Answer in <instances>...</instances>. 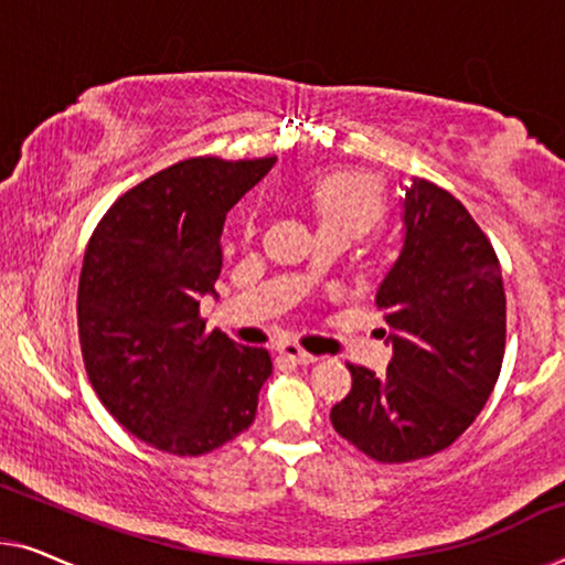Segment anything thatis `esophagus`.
Instances as JSON below:
<instances>
[{"label":"esophagus","mask_w":565,"mask_h":565,"mask_svg":"<svg viewBox=\"0 0 565 565\" xmlns=\"http://www.w3.org/2000/svg\"><path fill=\"white\" fill-rule=\"evenodd\" d=\"M280 354H282L285 360L298 362V365H311V362L319 360V358H316V354L306 352L303 347H298V344H292V342H285V344H280Z\"/></svg>","instance_id":"esophagus-1"}]
</instances>
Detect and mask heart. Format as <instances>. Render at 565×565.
Here are the masks:
<instances>
[{
	"label": "heart",
	"mask_w": 565,
	"mask_h": 565,
	"mask_svg": "<svg viewBox=\"0 0 565 565\" xmlns=\"http://www.w3.org/2000/svg\"><path fill=\"white\" fill-rule=\"evenodd\" d=\"M308 205L319 223V234L360 236L383 218V190L373 177L360 172H334L319 177L308 188ZM257 228V213L242 215L244 236Z\"/></svg>",
	"instance_id": "b5f03b06"
}]
</instances>
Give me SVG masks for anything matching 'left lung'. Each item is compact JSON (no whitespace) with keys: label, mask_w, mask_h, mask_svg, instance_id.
<instances>
[{"label":"left lung","mask_w":565,"mask_h":565,"mask_svg":"<svg viewBox=\"0 0 565 565\" xmlns=\"http://www.w3.org/2000/svg\"><path fill=\"white\" fill-rule=\"evenodd\" d=\"M404 246L377 288L393 358L383 375L347 365L352 391L331 408L347 443L377 462L450 447L489 401L507 342L497 252L460 200L414 177Z\"/></svg>","instance_id":"1"}]
</instances>
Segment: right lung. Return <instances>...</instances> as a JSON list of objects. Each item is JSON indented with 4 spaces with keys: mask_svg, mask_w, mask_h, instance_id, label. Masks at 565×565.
<instances>
[{
    "mask_svg": "<svg viewBox=\"0 0 565 565\" xmlns=\"http://www.w3.org/2000/svg\"><path fill=\"white\" fill-rule=\"evenodd\" d=\"M275 157L184 159L136 184L97 223L84 254L76 319L89 383L146 445L205 455L249 429L273 360L205 334L226 213Z\"/></svg>",
    "mask_w": 565,
    "mask_h": 565,
    "instance_id": "1",
    "label": "right lung"
}]
</instances>
